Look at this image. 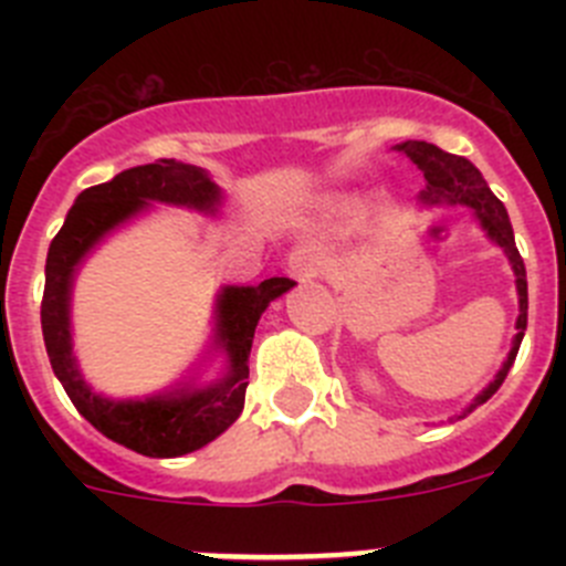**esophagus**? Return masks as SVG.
<instances>
[{
    "label": "esophagus",
    "instance_id": "34e87169",
    "mask_svg": "<svg viewBox=\"0 0 566 566\" xmlns=\"http://www.w3.org/2000/svg\"><path fill=\"white\" fill-rule=\"evenodd\" d=\"M317 269H319L317 254L308 252V249H294L286 260V272L292 274L294 280H300V283L317 277Z\"/></svg>",
    "mask_w": 566,
    "mask_h": 566
}]
</instances>
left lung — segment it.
Returning <instances> with one entry per match:
<instances>
[{
    "mask_svg": "<svg viewBox=\"0 0 566 566\" xmlns=\"http://www.w3.org/2000/svg\"><path fill=\"white\" fill-rule=\"evenodd\" d=\"M394 149L402 153L411 164H417L419 172L424 175V189L419 192V203H422L424 209H431V207L473 209V218H476V223L482 227V232L488 234L490 243H496V247L502 249L510 269H513V277H516V294H518L516 337H513L507 359L502 363V368H499V374L493 377V382H490L488 388H482V394H479V397L462 411V417H468L470 411H476L479 405L488 402V399L502 388L504 377H507L510 371V365L516 363L518 345H522L524 328H527V272H524V260L516 249V238H513V227H510L507 209H504V203L499 201L496 195L490 192L482 172H479L468 158L444 153V149H439L437 144H428V142H402Z\"/></svg>",
    "mask_w": 566,
    "mask_h": 566,
    "instance_id": "8db88e82",
    "label": "left lung"
}]
</instances>
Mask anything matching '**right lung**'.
<instances>
[{
  "label": "right lung",
  "instance_id": "1",
  "mask_svg": "<svg viewBox=\"0 0 566 566\" xmlns=\"http://www.w3.org/2000/svg\"><path fill=\"white\" fill-rule=\"evenodd\" d=\"M153 203L218 214L223 189L209 178L207 169L172 158L124 169L113 181L84 189L48 249L42 334L53 374L64 385L70 402L96 431L142 457L169 459L198 451L240 417L260 314L294 283L289 277H269L258 286H223L214 294V328L207 354H221L223 371L212 382L201 385L192 374L149 397H104L84 379L73 354V283L90 252L102 247V240L115 229L153 212Z\"/></svg>",
  "mask_w": 566,
  "mask_h": 566
}]
</instances>
